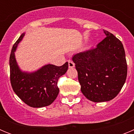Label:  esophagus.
<instances>
[{
  "label": "esophagus",
  "instance_id": "1",
  "mask_svg": "<svg viewBox=\"0 0 134 134\" xmlns=\"http://www.w3.org/2000/svg\"><path fill=\"white\" fill-rule=\"evenodd\" d=\"M74 66H75V64H74V63L72 61H71V60L68 61V66H69V68H73V67H74Z\"/></svg>",
  "mask_w": 134,
  "mask_h": 134
}]
</instances>
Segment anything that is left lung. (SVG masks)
Here are the masks:
<instances>
[{"label": "left lung", "mask_w": 134, "mask_h": 134, "mask_svg": "<svg viewBox=\"0 0 134 134\" xmlns=\"http://www.w3.org/2000/svg\"><path fill=\"white\" fill-rule=\"evenodd\" d=\"M103 31L107 37L96 48L72 58L82 93L96 103L114 99L122 88L127 73L122 43L110 32Z\"/></svg>", "instance_id": "1"}]
</instances>
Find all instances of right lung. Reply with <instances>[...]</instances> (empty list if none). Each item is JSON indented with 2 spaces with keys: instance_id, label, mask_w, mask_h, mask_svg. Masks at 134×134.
<instances>
[{
  "instance_id": "obj_1",
  "label": "right lung",
  "mask_w": 134,
  "mask_h": 134,
  "mask_svg": "<svg viewBox=\"0 0 134 134\" xmlns=\"http://www.w3.org/2000/svg\"><path fill=\"white\" fill-rule=\"evenodd\" d=\"M24 36L23 34L13 46L10 58V80L12 88L19 97L32 107H43L51 105L59 93L58 80L66 72L68 63L61 66L48 64L36 72H23L15 57L17 45Z\"/></svg>"
}]
</instances>
